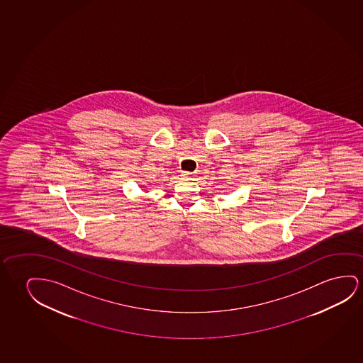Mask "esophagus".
Here are the masks:
<instances>
[{
	"label": "esophagus",
	"mask_w": 363,
	"mask_h": 363,
	"mask_svg": "<svg viewBox=\"0 0 363 363\" xmlns=\"http://www.w3.org/2000/svg\"><path fill=\"white\" fill-rule=\"evenodd\" d=\"M182 177H183L184 179H186V180H191V179H194L195 174L189 173V172H183Z\"/></svg>",
	"instance_id": "obj_1"
}]
</instances>
